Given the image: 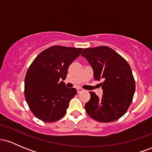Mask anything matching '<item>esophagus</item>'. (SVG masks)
Masks as SVG:
<instances>
[{
    "label": "esophagus",
    "instance_id": "1",
    "mask_svg": "<svg viewBox=\"0 0 152 152\" xmlns=\"http://www.w3.org/2000/svg\"><path fill=\"white\" fill-rule=\"evenodd\" d=\"M82 91H83V88H77V92H78V94L81 93V92H82Z\"/></svg>",
    "mask_w": 152,
    "mask_h": 152
}]
</instances>
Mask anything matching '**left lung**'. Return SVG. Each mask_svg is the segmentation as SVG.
Here are the masks:
<instances>
[{"label":"left lung","mask_w":152,"mask_h":152,"mask_svg":"<svg viewBox=\"0 0 152 152\" xmlns=\"http://www.w3.org/2000/svg\"><path fill=\"white\" fill-rule=\"evenodd\" d=\"M81 56L93 69L94 78L101 81V98L89 92L91 99L85 109L92 118L99 122H111L121 118L132 102L135 81L130 66L123 57L107 46L85 48Z\"/></svg>","instance_id":"8db88e82"}]
</instances>
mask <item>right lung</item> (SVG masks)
Here are the masks:
<instances>
[{
  "label": "right lung",
  "instance_id": "1",
  "mask_svg": "<svg viewBox=\"0 0 152 152\" xmlns=\"http://www.w3.org/2000/svg\"><path fill=\"white\" fill-rule=\"evenodd\" d=\"M81 51V48L51 46L41 52L28 69L26 100L33 114L41 121H58L66 114L77 91L67 88L63 81L69 66Z\"/></svg>",
  "mask_w": 152,
  "mask_h": 152
}]
</instances>
